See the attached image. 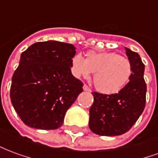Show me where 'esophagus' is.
<instances>
[{"instance_id": "obj_1", "label": "esophagus", "mask_w": 158, "mask_h": 158, "mask_svg": "<svg viewBox=\"0 0 158 158\" xmlns=\"http://www.w3.org/2000/svg\"><path fill=\"white\" fill-rule=\"evenodd\" d=\"M83 89H84L85 91H89V88L88 87L87 85H84V86H83Z\"/></svg>"}]
</instances>
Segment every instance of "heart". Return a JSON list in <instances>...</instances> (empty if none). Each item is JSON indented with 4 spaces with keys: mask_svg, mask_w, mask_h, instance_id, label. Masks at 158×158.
Returning <instances> with one entry per match:
<instances>
[{
    "mask_svg": "<svg viewBox=\"0 0 158 158\" xmlns=\"http://www.w3.org/2000/svg\"><path fill=\"white\" fill-rule=\"evenodd\" d=\"M72 72L76 77L93 74V84L103 94L119 92L128 84L132 75V64L125 56L115 52H89L84 59L75 55L71 62Z\"/></svg>",
    "mask_w": 158,
    "mask_h": 158,
    "instance_id": "obj_1",
    "label": "heart"
}]
</instances>
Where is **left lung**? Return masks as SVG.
I'll return each instance as SVG.
<instances>
[{
    "mask_svg": "<svg viewBox=\"0 0 158 158\" xmlns=\"http://www.w3.org/2000/svg\"><path fill=\"white\" fill-rule=\"evenodd\" d=\"M125 50L133 69L129 82L116 94L92 92L94 102L89 109V127L98 135H120L129 131L146 106L145 65L137 52Z\"/></svg>",
    "mask_w": 158,
    "mask_h": 158,
    "instance_id": "1",
    "label": "left lung"
}]
</instances>
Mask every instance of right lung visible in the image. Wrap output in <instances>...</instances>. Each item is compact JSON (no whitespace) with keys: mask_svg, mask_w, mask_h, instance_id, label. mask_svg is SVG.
Masks as SVG:
<instances>
[{"mask_svg":"<svg viewBox=\"0 0 158 158\" xmlns=\"http://www.w3.org/2000/svg\"><path fill=\"white\" fill-rule=\"evenodd\" d=\"M75 49L48 40L35 43L21 54L10 97L26 125L46 130L62 126L66 112L83 91V83L71 73Z\"/></svg>","mask_w":158,"mask_h":158,"instance_id":"1","label":"right lung"}]
</instances>
